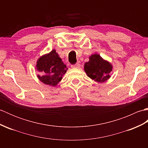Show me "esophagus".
<instances>
[{
	"instance_id": "1",
	"label": "esophagus",
	"mask_w": 148,
	"mask_h": 148,
	"mask_svg": "<svg viewBox=\"0 0 148 148\" xmlns=\"http://www.w3.org/2000/svg\"><path fill=\"white\" fill-rule=\"evenodd\" d=\"M80 64L79 63H77V64H74V65H71V67L72 68H76V69H79L80 67Z\"/></svg>"
}]
</instances>
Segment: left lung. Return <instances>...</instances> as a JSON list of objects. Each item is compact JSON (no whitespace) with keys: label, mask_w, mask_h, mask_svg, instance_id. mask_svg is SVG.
Segmentation results:
<instances>
[{"label":"left lung","mask_w":148,"mask_h":148,"mask_svg":"<svg viewBox=\"0 0 148 148\" xmlns=\"http://www.w3.org/2000/svg\"><path fill=\"white\" fill-rule=\"evenodd\" d=\"M84 71L87 76L97 82L103 83L110 78L112 67L98 54L92 55L89 62L84 64Z\"/></svg>","instance_id":"obj_1"}]
</instances>
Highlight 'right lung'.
<instances>
[{
    "label": "right lung",
    "instance_id": "add662e5",
    "mask_svg": "<svg viewBox=\"0 0 148 148\" xmlns=\"http://www.w3.org/2000/svg\"><path fill=\"white\" fill-rule=\"evenodd\" d=\"M36 67L37 70L43 74L42 76H37L39 79L44 84L53 86L61 81L68 69L55 49L39 58Z\"/></svg>",
    "mask_w": 148,
    "mask_h": 148
}]
</instances>
